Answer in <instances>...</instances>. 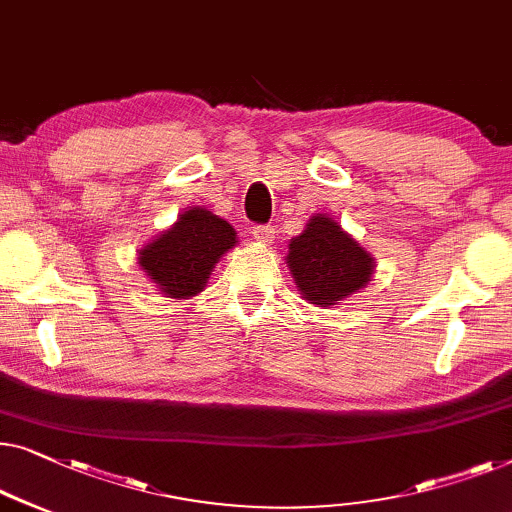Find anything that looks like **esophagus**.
Segmentation results:
<instances>
[{
	"instance_id": "34e87169",
	"label": "esophagus",
	"mask_w": 512,
	"mask_h": 512,
	"mask_svg": "<svg viewBox=\"0 0 512 512\" xmlns=\"http://www.w3.org/2000/svg\"><path fill=\"white\" fill-rule=\"evenodd\" d=\"M253 239L257 243H264V246H269V243H273V239H276V229H273V225H255L253 227Z\"/></svg>"
}]
</instances>
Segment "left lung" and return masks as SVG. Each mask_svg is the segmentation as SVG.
<instances>
[{"instance_id":"obj_1","label":"left lung","mask_w":512,"mask_h":512,"mask_svg":"<svg viewBox=\"0 0 512 512\" xmlns=\"http://www.w3.org/2000/svg\"><path fill=\"white\" fill-rule=\"evenodd\" d=\"M287 266L306 301L334 306L369 283L373 257L338 222L313 215L304 234L290 241Z\"/></svg>"}]
</instances>
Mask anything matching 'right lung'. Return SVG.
<instances>
[{
  "label": "right lung",
  "instance_id": "add662e5",
  "mask_svg": "<svg viewBox=\"0 0 512 512\" xmlns=\"http://www.w3.org/2000/svg\"><path fill=\"white\" fill-rule=\"evenodd\" d=\"M234 243L236 232L227 220L194 206L141 250L139 264L164 294L185 299L204 290L213 266Z\"/></svg>",
  "mask_w": 512,
  "mask_h": 512
}]
</instances>
